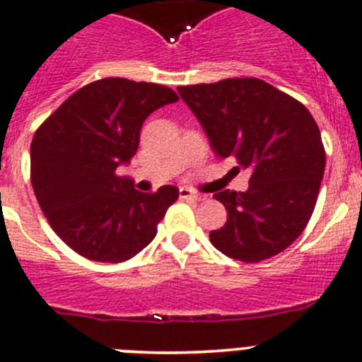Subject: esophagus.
<instances>
[{
  "label": "esophagus",
  "instance_id": "esophagus-1",
  "mask_svg": "<svg viewBox=\"0 0 362 362\" xmlns=\"http://www.w3.org/2000/svg\"><path fill=\"white\" fill-rule=\"evenodd\" d=\"M180 198L182 199H194V202H202L203 196L198 194V192L191 191L189 187H180Z\"/></svg>",
  "mask_w": 362,
  "mask_h": 362
}]
</instances>
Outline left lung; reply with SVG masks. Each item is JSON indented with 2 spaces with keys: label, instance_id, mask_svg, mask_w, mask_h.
<instances>
[{
  "label": "left lung",
  "instance_id": "1",
  "mask_svg": "<svg viewBox=\"0 0 362 362\" xmlns=\"http://www.w3.org/2000/svg\"><path fill=\"white\" fill-rule=\"evenodd\" d=\"M219 157L252 171L247 191L214 194L226 224L210 231L223 255L255 263L285 251L304 231L324 178L325 150L310 111L256 77L178 86Z\"/></svg>",
  "mask_w": 362,
  "mask_h": 362
}]
</instances>
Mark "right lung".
Wrapping results in <instances>:
<instances>
[{"mask_svg": "<svg viewBox=\"0 0 362 362\" xmlns=\"http://www.w3.org/2000/svg\"><path fill=\"white\" fill-rule=\"evenodd\" d=\"M177 100L168 86L106 77L72 93L37 129L31 185L51 228L77 255L120 263L153 240L178 189L139 192L117 170L138 152L150 113Z\"/></svg>", "mask_w": 362, "mask_h": 362, "instance_id": "right-lung-1", "label": "right lung"}]
</instances>
